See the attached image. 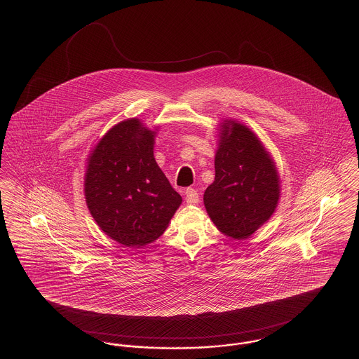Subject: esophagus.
<instances>
[{"label": "esophagus", "instance_id": "1", "mask_svg": "<svg viewBox=\"0 0 359 359\" xmlns=\"http://www.w3.org/2000/svg\"><path fill=\"white\" fill-rule=\"evenodd\" d=\"M184 195H186V201H187L188 205H196L199 202V195L194 188H187L184 191Z\"/></svg>", "mask_w": 359, "mask_h": 359}]
</instances>
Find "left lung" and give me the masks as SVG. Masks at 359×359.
Here are the masks:
<instances>
[{"label": "left lung", "mask_w": 359, "mask_h": 359, "mask_svg": "<svg viewBox=\"0 0 359 359\" xmlns=\"http://www.w3.org/2000/svg\"><path fill=\"white\" fill-rule=\"evenodd\" d=\"M278 198V175L261 141L245 125L224 121L215 180L203 195L211 221L227 237L248 238L273 215Z\"/></svg>", "instance_id": "1"}]
</instances>
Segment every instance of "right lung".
<instances>
[{
	"mask_svg": "<svg viewBox=\"0 0 359 359\" xmlns=\"http://www.w3.org/2000/svg\"><path fill=\"white\" fill-rule=\"evenodd\" d=\"M154 130L130 118L113 126L88 157L86 203L104 234L140 248L158 238L182 203L154 156Z\"/></svg>",
	"mask_w": 359,
	"mask_h": 359,
	"instance_id": "right-lung-1",
	"label": "right lung"
}]
</instances>
